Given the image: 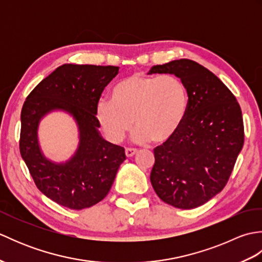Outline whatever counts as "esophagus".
I'll use <instances>...</instances> for the list:
<instances>
[{"instance_id": "34e87169", "label": "esophagus", "mask_w": 262, "mask_h": 262, "mask_svg": "<svg viewBox=\"0 0 262 262\" xmlns=\"http://www.w3.org/2000/svg\"><path fill=\"white\" fill-rule=\"evenodd\" d=\"M125 153L128 158L133 157V155H135L137 153V148H133V147H127L125 149Z\"/></svg>"}]
</instances>
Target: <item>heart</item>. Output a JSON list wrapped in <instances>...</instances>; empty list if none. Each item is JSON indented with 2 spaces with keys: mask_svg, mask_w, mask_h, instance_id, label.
<instances>
[{
  "mask_svg": "<svg viewBox=\"0 0 262 262\" xmlns=\"http://www.w3.org/2000/svg\"><path fill=\"white\" fill-rule=\"evenodd\" d=\"M111 100H100L97 118L109 140L119 143L134 125L138 142L164 143L176 135L186 118L188 92L174 75L135 73L111 89Z\"/></svg>",
  "mask_w": 262,
  "mask_h": 262,
  "instance_id": "obj_1",
  "label": "heart"
}]
</instances>
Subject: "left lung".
I'll return each instance as SVG.
<instances>
[{
    "label": "left lung",
    "mask_w": 262,
    "mask_h": 262,
    "mask_svg": "<svg viewBox=\"0 0 262 262\" xmlns=\"http://www.w3.org/2000/svg\"><path fill=\"white\" fill-rule=\"evenodd\" d=\"M174 74L188 92L186 118L154 148L151 183L164 203L196 208L223 190L244 143L242 111L230 89L190 59L157 65L148 74Z\"/></svg>",
    "instance_id": "8db88e82"
}]
</instances>
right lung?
<instances>
[{
  "mask_svg": "<svg viewBox=\"0 0 262 262\" xmlns=\"http://www.w3.org/2000/svg\"><path fill=\"white\" fill-rule=\"evenodd\" d=\"M118 66L64 64L45 77L27 97L21 110L19 147L37 188L71 209H84L107 196L125 148L100 136L97 105L103 89L118 74ZM62 108L73 115L80 129V145L65 165L41 154L36 128L42 115Z\"/></svg>",
  "mask_w": 262,
  "mask_h": 262,
  "instance_id": "right-lung-1",
  "label": "right lung"
}]
</instances>
